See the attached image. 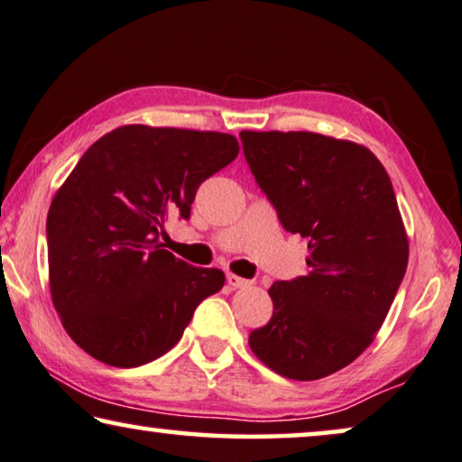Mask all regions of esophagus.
<instances>
[{
    "label": "esophagus",
    "mask_w": 462,
    "mask_h": 462,
    "mask_svg": "<svg viewBox=\"0 0 462 462\" xmlns=\"http://www.w3.org/2000/svg\"><path fill=\"white\" fill-rule=\"evenodd\" d=\"M226 283H229L233 290H236V287H247V285H252V281H247V279H244V277H237L236 273H226Z\"/></svg>",
    "instance_id": "obj_1"
}]
</instances>
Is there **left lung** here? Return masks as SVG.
<instances>
[{
	"label": "left lung",
	"instance_id": "1",
	"mask_svg": "<svg viewBox=\"0 0 462 462\" xmlns=\"http://www.w3.org/2000/svg\"><path fill=\"white\" fill-rule=\"evenodd\" d=\"M260 189L287 231L309 239V273L269 290L273 317L250 333L258 360L314 381L373 344L409 264L390 177L365 145L310 131H242Z\"/></svg>",
	"mask_w": 462,
	"mask_h": 462
}]
</instances>
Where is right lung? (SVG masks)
<instances>
[{
    "label": "right lung",
    "instance_id": "1",
    "mask_svg": "<svg viewBox=\"0 0 462 462\" xmlns=\"http://www.w3.org/2000/svg\"><path fill=\"white\" fill-rule=\"evenodd\" d=\"M239 153L229 133L125 125L99 137L48 212L53 309L79 347L131 369L181 339L193 310L225 285L160 244L164 220L189 217L198 187Z\"/></svg>",
    "mask_w": 462,
    "mask_h": 462
}]
</instances>
